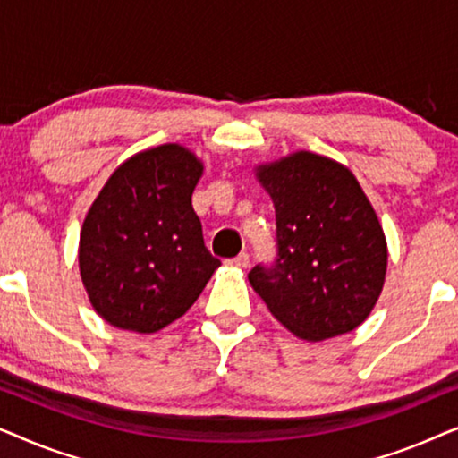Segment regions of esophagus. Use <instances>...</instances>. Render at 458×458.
I'll return each mask as SVG.
<instances>
[{
    "label": "esophagus",
    "instance_id": "obj_1",
    "mask_svg": "<svg viewBox=\"0 0 458 458\" xmlns=\"http://www.w3.org/2000/svg\"><path fill=\"white\" fill-rule=\"evenodd\" d=\"M229 267H235V268H248V265H250V256L246 254V252H242L240 256H235V259H231L229 262H227Z\"/></svg>",
    "mask_w": 458,
    "mask_h": 458
}]
</instances>
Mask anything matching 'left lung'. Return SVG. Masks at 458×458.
Listing matches in <instances>:
<instances>
[{
    "label": "left lung",
    "instance_id": "1",
    "mask_svg": "<svg viewBox=\"0 0 458 458\" xmlns=\"http://www.w3.org/2000/svg\"><path fill=\"white\" fill-rule=\"evenodd\" d=\"M254 173L275 206L277 259L254 267L250 285L300 340L350 334L377 304L387 268L384 229L360 183L306 149Z\"/></svg>",
    "mask_w": 458,
    "mask_h": 458
}]
</instances>
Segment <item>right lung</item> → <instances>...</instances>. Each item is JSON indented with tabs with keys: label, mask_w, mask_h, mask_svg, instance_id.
<instances>
[{
	"label": "right lung",
	"mask_w": 458,
	"mask_h": 458,
	"mask_svg": "<svg viewBox=\"0 0 458 458\" xmlns=\"http://www.w3.org/2000/svg\"><path fill=\"white\" fill-rule=\"evenodd\" d=\"M204 162L179 143L123 162L87 212L79 271L112 327L156 334L183 317L221 267L204 246L191 193Z\"/></svg>",
	"instance_id": "1"
}]
</instances>
